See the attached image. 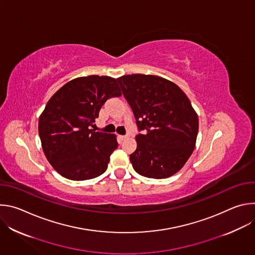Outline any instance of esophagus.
Masks as SVG:
<instances>
[{
	"label": "esophagus",
	"instance_id": "1",
	"mask_svg": "<svg viewBox=\"0 0 255 255\" xmlns=\"http://www.w3.org/2000/svg\"><path fill=\"white\" fill-rule=\"evenodd\" d=\"M118 137H119L120 140H125L127 138V136H124V135H119Z\"/></svg>",
	"mask_w": 255,
	"mask_h": 255
}]
</instances>
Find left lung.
I'll use <instances>...</instances> for the list:
<instances>
[{
	"label": "left lung",
	"instance_id": "left-lung-1",
	"mask_svg": "<svg viewBox=\"0 0 255 255\" xmlns=\"http://www.w3.org/2000/svg\"><path fill=\"white\" fill-rule=\"evenodd\" d=\"M132 108L139 130L130 161L136 172L165 178L181 169L192 155L199 118L187 95L174 83L152 75L117 79Z\"/></svg>",
	"mask_w": 255,
	"mask_h": 255
}]
</instances>
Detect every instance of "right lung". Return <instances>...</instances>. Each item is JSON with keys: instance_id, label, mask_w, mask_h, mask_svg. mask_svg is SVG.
<instances>
[{"instance_id": "add662e5", "label": "right lung", "mask_w": 255, "mask_h": 255, "mask_svg": "<svg viewBox=\"0 0 255 255\" xmlns=\"http://www.w3.org/2000/svg\"><path fill=\"white\" fill-rule=\"evenodd\" d=\"M117 80L88 76L69 81L47 102L38 122L43 152L63 177L86 180L104 173L118 147L115 134L90 129L105 102L120 97Z\"/></svg>"}]
</instances>
